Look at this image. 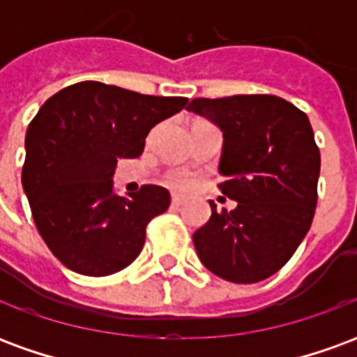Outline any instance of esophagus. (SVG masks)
I'll return each instance as SVG.
<instances>
[{
	"mask_svg": "<svg viewBox=\"0 0 357 357\" xmlns=\"http://www.w3.org/2000/svg\"><path fill=\"white\" fill-rule=\"evenodd\" d=\"M183 201H185V199H183V197H179V195H174V197H172V204H174V206H181Z\"/></svg>",
	"mask_w": 357,
	"mask_h": 357,
	"instance_id": "obj_1",
	"label": "esophagus"
}]
</instances>
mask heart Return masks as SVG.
Here are the masks:
<instances>
[{"instance_id":"obj_1","label":"heart","mask_w":357,"mask_h":357,"mask_svg":"<svg viewBox=\"0 0 357 357\" xmlns=\"http://www.w3.org/2000/svg\"><path fill=\"white\" fill-rule=\"evenodd\" d=\"M168 181H170V185L176 187V189H187V187H191V183H193V178H191L187 172H172Z\"/></svg>"}]
</instances>
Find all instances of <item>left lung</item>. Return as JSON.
Segmentation results:
<instances>
[{
    "label": "left lung",
    "mask_w": 357,
    "mask_h": 357,
    "mask_svg": "<svg viewBox=\"0 0 357 357\" xmlns=\"http://www.w3.org/2000/svg\"><path fill=\"white\" fill-rule=\"evenodd\" d=\"M187 110L224 133L220 189L237 201L193 233L206 268L231 283H258L291 260L317 204L321 156L310 120L275 95L193 99Z\"/></svg>",
    "instance_id": "obj_1"
}]
</instances>
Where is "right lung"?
Masks as SVG:
<instances>
[{
	"instance_id": "right-lung-1",
	"label": "right lung",
	"mask_w": 357,
	"mask_h": 357,
	"mask_svg": "<svg viewBox=\"0 0 357 357\" xmlns=\"http://www.w3.org/2000/svg\"><path fill=\"white\" fill-rule=\"evenodd\" d=\"M187 97H155L80 82L50 97L26 132L22 187L38 231L66 268L91 277L128 268L145 245V227L170 206L160 185L118 197L120 158H137L158 122Z\"/></svg>"
}]
</instances>
